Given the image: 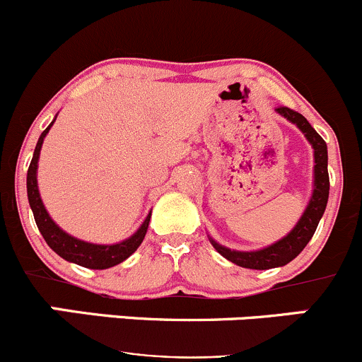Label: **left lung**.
<instances>
[{"label": "left lung", "instance_id": "1", "mask_svg": "<svg viewBox=\"0 0 362 362\" xmlns=\"http://www.w3.org/2000/svg\"><path fill=\"white\" fill-rule=\"evenodd\" d=\"M277 113L289 120L298 129L303 132L308 143L314 148V189L312 197L305 207L303 214L298 219L294 228L281 240L267 245V247L258 249V251H237L230 249L216 242L214 238L209 237L212 247L226 258L228 262L238 264L242 268H252V270H268V268L284 267L289 262H293L298 255L305 249V245L314 237L317 225L326 211L327 197H329V176H327V146L322 137L315 132V129L307 122L303 115L289 110V107L281 106L277 107Z\"/></svg>", "mask_w": 362, "mask_h": 362}]
</instances>
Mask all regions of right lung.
<instances>
[{"instance_id": "add662e5", "label": "right lung", "mask_w": 362, "mask_h": 362, "mask_svg": "<svg viewBox=\"0 0 362 362\" xmlns=\"http://www.w3.org/2000/svg\"><path fill=\"white\" fill-rule=\"evenodd\" d=\"M57 118V117H55ZM54 118V122H55ZM52 122L47 129L43 130L42 136H40L38 143H36L35 153H33V160L29 163L28 170V199L29 206H31L33 214H35V221L38 225L40 233H42L45 242L50 245V249L54 252H57L61 258H64L66 262L76 263L80 267L92 268V270H106V268L115 267V264L125 262L132 252L137 251V247L143 242L144 235H146L148 225H150L151 212L146 216V219L143 221V225L137 228L136 233H132L125 240L117 242V244H92V242H85L81 238H76L69 235L68 232L61 228L54 219L50 218L48 211L43 206V200L40 197L38 189V160H40V151H42V144L45 136L48 134L50 127L54 125Z\"/></svg>"}]
</instances>
